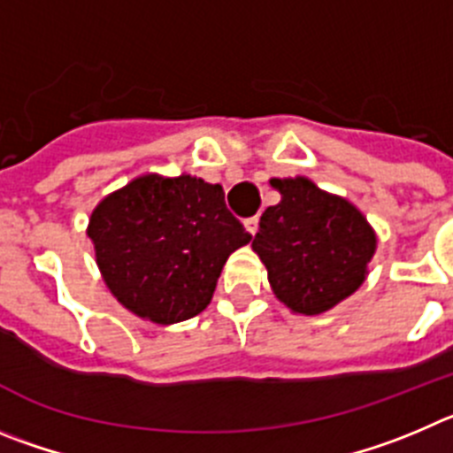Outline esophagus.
I'll return each mask as SVG.
<instances>
[{
    "instance_id": "34e87169",
    "label": "esophagus",
    "mask_w": 453,
    "mask_h": 453,
    "mask_svg": "<svg viewBox=\"0 0 453 453\" xmlns=\"http://www.w3.org/2000/svg\"><path fill=\"white\" fill-rule=\"evenodd\" d=\"M257 223H259V219L250 217V219H246V221H243V226H246V230L250 232V234H255V232H257Z\"/></svg>"
}]
</instances>
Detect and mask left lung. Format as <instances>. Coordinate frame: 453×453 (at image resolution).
I'll use <instances>...</instances> for the list:
<instances>
[{
	"instance_id": "obj_1",
	"label": "left lung",
	"mask_w": 453,
	"mask_h": 453,
	"mask_svg": "<svg viewBox=\"0 0 453 453\" xmlns=\"http://www.w3.org/2000/svg\"><path fill=\"white\" fill-rule=\"evenodd\" d=\"M280 203L266 207L252 250L284 307L318 316L343 303L368 277L377 232L348 198L304 176L271 178Z\"/></svg>"
}]
</instances>
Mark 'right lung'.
Listing matches in <instances>:
<instances>
[{
    "label": "right lung",
    "instance_id": "obj_1",
    "mask_svg": "<svg viewBox=\"0 0 453 453\" xmlns=\"http://www.w3.org/2000/svg\"><path fill=\"white\" fill-rule=\"evenodd\" d=\"M88 236L117 303L156 325L198 316L227 257L252 239L227 211L223 187L189 173L133 178L101 198Z\"/></svg>",
    "mask_w": 453,
    "mask_h": 453
}]
</instances>
